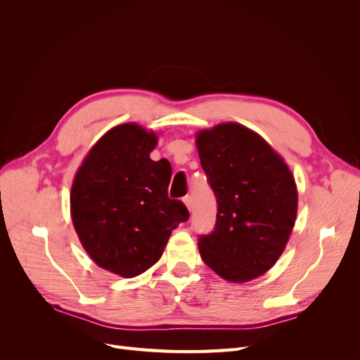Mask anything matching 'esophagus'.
Instances as JSON below:
<instances>
[{
	"label": "esophagus",
	"mask_w": 360,
	"mask_h": 360,
	"mask_svg": "<svg viewBox=\"0 0 360 360\" xmlns=\"http://www.w3.org/2000/svg\"><path fill=\"white\" fill-rule=\"evenodd\" d=\"M183 201H184V204H186L188 210L191 212V210H192V197H189V195H186V197L183 198Z\"/></svg>",
	"instance_id": "esophagus-1"
}]
</instances>
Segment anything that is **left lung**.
<instances>
[{
  "label": "left lung",
  "instance_id": "obj_1",
  "mask_svg": "<svg viewBox=\"0 0 360 360\" xmlns=\"http://www.w3.org/2000/svg\"><path fill=\"white\" fill-rule=\"evenodd\" d=\"M201 167L217 201L214 230L200 236L204 263L230 282L264 275L284 252L297 214L287 163L238 123L197 134Z\"/></svg>",
  "mask_w": 360,
  "mask_h": 360
}]
</instances>
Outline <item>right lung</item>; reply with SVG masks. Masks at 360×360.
<instances>
[{"mask_svg":"<svg viewBox=\"0 0 360 360\" xmlns=\"http://www.w3.org/2000/svg\"><path fill=\"white\" fill-rule=\"evenodd\" d=\"M158 135L135 123L112 127L84 159L72 184L70 213L94 263L123 278L158 263L174 228L189 219L168 198L171 163L150 153Z\"/></svg>","mask_w":360,"mask_h":360,"instance_id":"add662e5","label":"right lung"}]
</instances>
